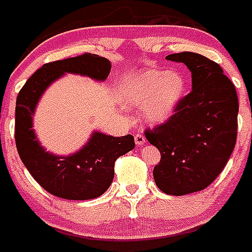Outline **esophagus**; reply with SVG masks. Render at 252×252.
I'll list each match as a JSON object with an SVG mask.
<instances>
[{"label": "esophagus", "instance_id": "1", "mask_svg": "<svg viewBox=\"0 0 252 252\" xmlns=\"http://www.w3.org/2000/svg\"><path fill=\"white\" fill-rule=\"evenodd\" d=\"M135 143L138 147H142L144 143H146V136L143 135V134H135Z\"/></svg>", "mask_w": 252, "mask_h": 252}]
</instances>
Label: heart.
<instances>
[{
  "label": "heart",
  "mask_w": 252,
  "mask_h": 252,
  "mask_svg": "<svg viewBox=\"0 0 252 252\" xmlns=\"http://www.w3.org/2000/svg\"><path fill=\"white\" fill-rule=\"evenodd\" d=\"M186 91V79L178 70L146 69L122 83L126 104L143 109L147 120L161 124L174 113Z\"/></svg>",
  "instance_id": "1"
}]
</instances>
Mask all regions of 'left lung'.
I'll return each instance as SVG.
<instances>
[{"instance_id": "obj_1", "label": "left lung", "mask_w": 252, "mask_h": 252, "mask_svg": "<svg viewBox=\"0 0 252 252\" xmlns=\"http://www.w3.org/2000/svg\"><path fill=\"white\" fill-rule=\"evenodd\" d=\"M166 58L189 67L192 91L164 124L144 134L161 155L155 182L165 194L181 196L204 190L224 170L237 140L238 96L221 66L202 54Z\"/></svg>"}]
</instances>
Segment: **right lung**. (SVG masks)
Returning a JSON list of instances; mask_svg holds the SVG:
<instances>
[{"label":"right lung","mask_w":252,"mask_h":252,"mask_svg":"<svg viewBox=\"0 0 252 252\" xmlns=\"http://www.w3.org/2000/svg\"><path fill=\"white\" fill-rule=\"evenodd\" d=\"M112 65L97 54L45 63L36 70L18 94L15 108V144L19 158L33 180L49 194L69 200H88L102 195L114 177V162L134 150V136H110L94 132L90 142L76 154L58 158L45 152L32 130V114L40 96L63 72L106 79Z\"/></svg>","instance_id":"obj_1"}]
</instances>
